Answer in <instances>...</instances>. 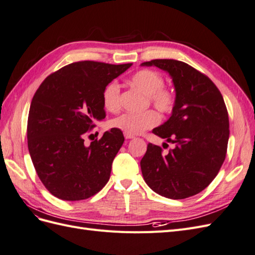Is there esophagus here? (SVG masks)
Returning a JSON list of instances; mask_svg holds the SVG:
<instances>
[{
	"instance_id": "obj_1",
	"label": "esophagus",
	"mask_w": 255,
	"mask_h": 255,
	"mask_svg": "<svg viewBox=\"0 0 255 255\" xmlns=\"http://www.w3.org/2000/svg\"><path fill=\"white\" fill-rule=\"evenodd\" d=\"M125 137L127 138V139H133V138H135V136H133V135H128V134H125Z\"/></svg>"
}]
</instances>
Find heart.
Instances as JSON below:
<instances>
[{"label":"heart","mask_w":255,"mask_h":255,"mask_svg":"<svg viewBox=\"0 0 255 255\" xmlns=\"http://www.w3.org/2000/svg\"><path fill=\"white\" fill-rule=\"evenodd\" d=\"M132 86L139 89L157 111L170 113L175 105V94L170 88L164 87V79L158 72L143 69L135 72L128 79ZM102 101L106 111L118 112L120 109V86L117 82H110L102 92ZM159 122V116L154 111L141 114H122L110 121V126L128 135H138L152 128Z\"/></svg>","instance_id":"b5f03b06"}]
</instances>
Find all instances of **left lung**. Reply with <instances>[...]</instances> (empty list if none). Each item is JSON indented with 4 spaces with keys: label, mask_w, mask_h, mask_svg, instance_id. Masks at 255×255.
<instances>
[{
    "label": "left lung",
    "mask_w": 255,
    "mask_h": 255,
    "mask_svg": "<svg viewBox=\"0 0 255 255\" xmlns=\"http://www.w3.org/2000/svg\"><path fill=\"white\" fill-rule=\"evenodd\" d=\"M171 76L175 105L170 118L152 132L175 144L168 154L149 143L140 161L144 182L156 194L185 199L205 189L225 161L230 136L229 115L216 85L195 68L175 59H153Z\"/></svg>",
    "instance_id": "8db88e82"
}]
</instances>
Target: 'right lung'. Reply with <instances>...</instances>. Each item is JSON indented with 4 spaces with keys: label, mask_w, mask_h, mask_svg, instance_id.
<instances>
[{
    "label": "right lung",
    "mask_w": 255,
    "mask_h": 255,
    "mask_svg": "<svg viewBox=\"0 0 255 255\" xmlns=\"http://www.w3.org/2000/svg\"><path fill=\"white\" fill-rule=\"evenodd\" d=\"M132 64L84 60L65 66L45 79L32 100L27 145L40 181L66 201L88 199L109 182L112 164L125 137L107 130L101 139L84 144V135L105 118L102 92Z\"/></svg>",
    "instance_id": "add662e5"
}]
</instances>
